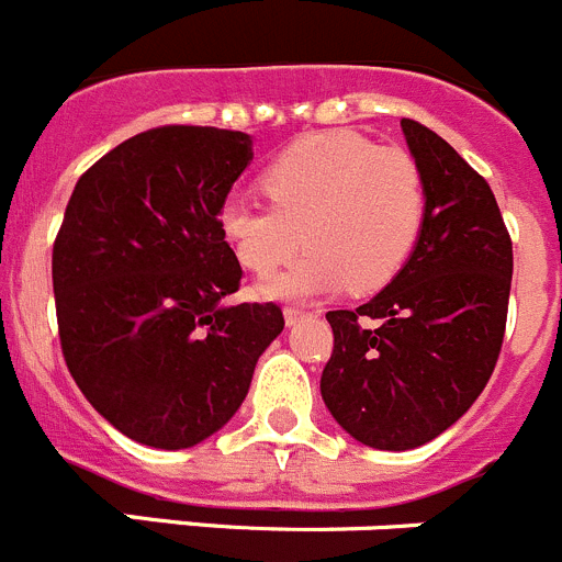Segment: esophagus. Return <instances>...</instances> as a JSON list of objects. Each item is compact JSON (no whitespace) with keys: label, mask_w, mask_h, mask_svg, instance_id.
<instances>
[{"label":"esophagus","mask_w":562,"mask_h":562,"mask_svg":"<svg viewBox=\"0 0 562 562\" xmlns=\"http://www.w3.org/2000/svg\"><path fill=\"white\" fill-rule=\"evenodd\" d=\"M306 315H308V312H303V308H297V306H286L284 308L286 326H295V323H301Z\"/></svg>","instance_id":"obj_1"}]
</instances>
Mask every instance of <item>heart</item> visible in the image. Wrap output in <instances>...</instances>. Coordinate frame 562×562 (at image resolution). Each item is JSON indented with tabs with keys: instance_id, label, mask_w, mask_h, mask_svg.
Here are the masks:
<instances>
[{
	"instance_id": "1",
	"label": "heart",
	"mask_w": 562,
	"mask_h": 562,
	"mask_svg": "<svg viewBox=\"0 0 562 562\" xmlns=\"http://www.w3.org/2000/svg\"><path fill=\"white\" fill-rule=\"evenodd\" d=\"M267 203L228 200L220 231L236 261L270 276L306 245L312 254L267 295L303 297L348 286L382 290L404 270L426 223V183L418 161L348 131L290 144L261 175Z\"/></svg>"
}]
</instances>
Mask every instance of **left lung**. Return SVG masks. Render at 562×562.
<instances>
[{
    "instance_id": "obj_1",
    "label": "left lung",
    "mask_w": 562,
    "mask_h": 562,
    "mask_svg": "<svg viewBox=\"0 0 562 562\" xmlns=\"http://www.w3.org/2000/svg\"><path fill=\"white\" fill-rule=\"evenodd\" d=\"M426 183V223L373 301L328 312L321 393L337 424L382 451L418 449L471 409L502 353L513 239L496 198L446 138L401 120Z\"/></svg>"
}]
</instances>
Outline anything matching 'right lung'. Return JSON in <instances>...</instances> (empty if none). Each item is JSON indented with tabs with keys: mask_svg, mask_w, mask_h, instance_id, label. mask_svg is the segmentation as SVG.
<instances>
[{
	"mask_svg": "<svg viewBox=\"0 0 562 562\" xmlns=\"http://www.w3.org/2000/svg\"><path fill=\"white\" fill-rule=\"evenodd\" d=\"M250 158L239 131H144L80 175L55 236L66 368L108 424L153 449L223 429L284 328L278 303H225L241 267L220 211Z\"/></svg>",
	"mask_w": 562,
	"mask_h": 562,
	"instance_id": "right-lung-1",
	"label": "right lung"
}]
</instances>
